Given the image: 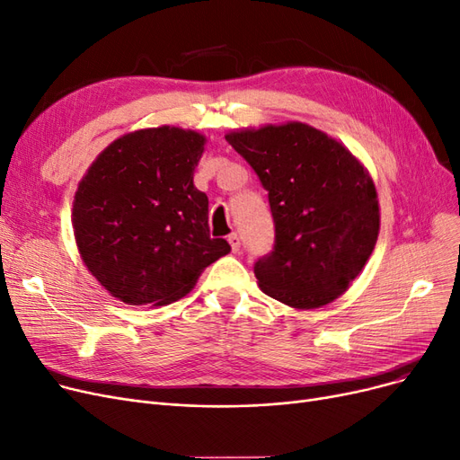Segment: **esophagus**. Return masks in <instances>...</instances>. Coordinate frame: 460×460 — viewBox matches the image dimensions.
<instances>
[{
	"instance_id": "34e87169",
	"label": "esophagus",
	"mask_w": 460,
	"mask_h": 460,
	"mask_svg": "<svg viewBox=\"0 0 460 460\" xmlns=\"http://www.w3.org/2000/svg\"><path fill=\"white\" fill-rule=\"evenodd\" d=\"M228 243H230V247H232V251L237 252V251H240V247H242V237L237 235V234H230V235H228Z\"/></svg>"
}]
</instances>
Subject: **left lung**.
Wrapping results in <instances>:
<instances>
[{
    "label": "left lung",
    "mask_w": 460,
    "mask_h": 460,
    "mask_svg": "<svg viewBox=\"0 0 460 460\" xmlns=\"http://www.w3.org/2000/svg\"><path fill=\"white\" fill-rule=\"evenodd\" d=\"M226 141L268 190L273 251L254 264L268 296L296 309L340 298L379 235V199L364 164L304 122L228 132Z\"/></svg>",
    "instance_id": "8db88e82"
}]
</instances>
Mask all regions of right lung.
Here are the masks:
<instances>
[{
    "label": "right lung",
    "mask_w": 460,
    "mask_h": 460,
    "mask_svg": "<svg viewBox=\"0 0 460 460\" xmlns=\"http://www.w3.org/2000/svg\"><path fill=\"white\" fill-rule=\"evenodd\" d=\"M206 136L177 126L124 134L90 164L73 198L81 259L113 298L166 305L230 252L211 237L208 196L194 187Z\"/></svg>",
    "instance_id": "1"
}]
</instances>
